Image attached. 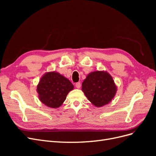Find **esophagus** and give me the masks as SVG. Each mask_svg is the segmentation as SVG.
Returning <instances> with one entry per match:
<instances>
[{"label":"esophagus","instance_id":"esophagus-1","mask_svg":"<svg viewBox=\"0 0 156 156\" xmlns=\"http://www.w3.org/2000/svg\"><path fill=\"white\" fill-rule=\"evenodd\" d=\"M81 83H77L76 84H75V87H76L77 88H81Z\"/></svg>","mask_w":156,"mask_h":156}]
</instances>
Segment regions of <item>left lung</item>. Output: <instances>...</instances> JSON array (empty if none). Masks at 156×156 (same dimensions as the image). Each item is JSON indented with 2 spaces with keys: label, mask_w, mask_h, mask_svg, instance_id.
<instances>
[{
  "label": "left lung",
  "mask_w": 156,
  "mask_h": 156,
  "mask_svg": "<svg viewBox=\"0 0 156 156\" xmlns=\"http://www.w3.org/2000/svg\"><path fill=\"white\" fill-rule=\"evenodd\" d=\"M82 91L94 106L101 107L112 100L117 87L109 73L98 70L87 75L82 83Z\"/></svg>",
  "instance_id": "8db88e82"
}]
</instances>
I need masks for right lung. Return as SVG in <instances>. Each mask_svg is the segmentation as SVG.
Here are the masks:
<instances>
[{
  "mask_svg": "<svg viewBox=\"0 0 156 156\" xmlns=\"http://www.w3.org/2000/svg\"><path fill=\"white\" fill-rule=\"evenodd\" d=\"M73 88L69 79L54 71L46 72L40 78L36 91L42 103L56 108L63 104L68 93Z\"/></svg>",
  "mask_w": 156,
  "mask_h": 156,
  "instance_id": "obj_1",
  "label": "right lung"
}]
</instances>
